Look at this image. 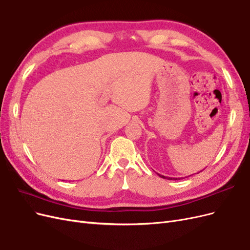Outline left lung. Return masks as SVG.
Listing matches in <instances>:
<instances>
[{"label":"left lung","instance_id":"obj_1","mask_svg":"<svg viewBox=\"0 0 250 250\" xmlns=\"http://www.w3.org/2000/svg\"><path fill=\"white\" fill-rule=\"evenodd\" d=\"M158 174V173H157ZM158 175H160L162 178H165V179H169V180H178V179H180L179 177L177 178V177H168V176H164V175H161V174H158ZM191 176V175H190Z\"/></svg>","mask_w":250,"mask_h":250}]
</instances>
